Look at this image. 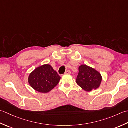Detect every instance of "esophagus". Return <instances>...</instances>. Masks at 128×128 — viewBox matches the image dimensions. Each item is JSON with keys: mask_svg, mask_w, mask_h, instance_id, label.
I'll use <instances>...</instances> for the list:
<instances>
[{"mask_svg": "<svg viewBox=\"0 0 128 128\" xmlns=\"http://www.w3.org/2000/svg\"><path fill=\"white\" fill-rule=\"evenodd\" d=\"M71 74V71H70V70H67V71H66L64 73V74Z\"/></svg>", "mask_w": 128, "mask_h": 128, "instance_id": "obj_1", "label": "esophagus"}]
</instances>
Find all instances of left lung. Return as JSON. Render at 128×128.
Segmentation results:
<instances>
[{
    "label": "left lung",
    "instance_id": "1",
    "mask_svg": "<svg viewBox=\"0 0 128 128\" xmlns=\"http://www.w3.org/2000/svg\"><path fill=\"white\" fill-rule=\"evenodd\" d=\"M78 70L76 83L83 90L90 92L100 87L102 78L98 71L85 64L80 66Z\"/></svg>",
    "mask_w": 128,
    "mask_h": 128
}]
</instances>
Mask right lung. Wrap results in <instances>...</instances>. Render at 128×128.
Listing matches in <instances>:
<instances>
[{"label":"right lung","mask_w":128,"mask_h":128,"mask_svg":"<svg viewBox=\"0 0 128 128\" xmlns=\"http://www.w3.org/2000/svg\"><path fill=\"white\" fill-rule=\"evenodd\" d=\"M60 79L61 77L50 65L44 64L31 73L28 83L38 92L46 93L58 84Z\"/></svg>","instance_id":"add662e5"}]
</instances>
